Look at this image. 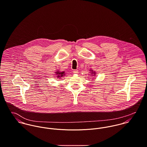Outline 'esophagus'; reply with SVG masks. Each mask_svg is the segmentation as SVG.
Returning <instances> with one entry per match:
<instances>
[{
	"mask_svg": "<svg viewBox=\"0 0 147 147\" xmlns=\"http://www.w3.org/2000/svg\"><path fill=\"white\" fill-rule=\"evenodd\" d=\"M73 72L74 74H77V73H78V70H74L73 71Z\"/></svg>",
	"mask_w": 147,
	"mask_h": 147,
	"instance_id": "obj_1",
	"label": "esophagus"
}]
</instances>
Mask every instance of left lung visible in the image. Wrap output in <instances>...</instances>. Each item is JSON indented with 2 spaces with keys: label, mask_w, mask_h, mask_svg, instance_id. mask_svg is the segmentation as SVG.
<instances>
[{
  "label": "left lung",
  "mask_w": 147,
  "mask_h": 147,
  "mask_svg": "<svg viewBox=\"0 0 147 147\" xmlns=\"http://www.w3.org/2000/svg\"><path fill=\"white\" fill-rule=\"evenodd\" d=\"M89 71H90V76H95V75H96V73H95V71H94V70H92L91 69H90L89 70Z\"/></svg>",
  "instance_id": "left-lung-1"
}]
</instances>
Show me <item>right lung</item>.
<instances>
[{
  "instance_id": "right-lung-1",
  "label": "right lung",
  "mask_w": 147,
  "mask_h": 147,
  "mask_svg": "<svg viewBox=\"0 0 147 147\" xmlns=\"http://www.w3.org/2000/svg\"><path fill=\"white\" fill-rule=\"evenodd\" d=\"M65 71H61L60 70H57L55 73L56 74V76L57 77V78L60 79L62 77H63L65 76Z\"/></svg>"
}]
</instances>
